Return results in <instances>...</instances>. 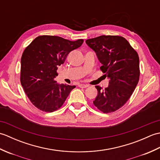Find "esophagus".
<instances>
[{
  "instance_id": "esophagus-1",
  "label": "esophagus",
  "mask_w": 160,
  "mask_h": 160,
  "mask_svg": "<svg viewBox=\"0 0 160 160\" xmlns=\"http://www.w3.org/2000/svg\"><path fill=\"white\" fill-rule=\"evenodd\" d=\"M78 87L80 88H87L89 87V85L87 84H78Z\"/></svg>"
}]
</instances>
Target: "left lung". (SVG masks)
<instances>
[{"instance_id": "8db88e82", "label": "left lung", "mask_w": 160, "mask_h": 160, "mask_svg": "<svg viewBox=\"0 0 160 160\" xmlns=\"http://www.w3.org/2000/svg\"><path fill=\"white\" fill-rule=\"evenodd\" d=\"M96 53L100 69L109 78L108 87L96 86L98 96L93 104L104 113L117 111L127 102L140 78L138 54L124 38L100 36L86 40Z\"/></svg>"}]
</instances>
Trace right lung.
<instances>
[{
  "label": "right lung",
  "instance_id": "obj_1",
  "mask_svg": "<svg viewBox=\"0 0 160 160\" xmlns=\"http://www.w3.org/2000/svg\"><path fill=\"white\" fill-rule=\"evenodd\" d=\"M76 41L55 36H40L25 48L21 58L20 82L32 103L38 109L53 112L62 106L76 86L58 84L57 69L71 51L80 47Z\"/></svg>",
  "mask_w": 160,
  "mask_h": 160
}]
</instances>
